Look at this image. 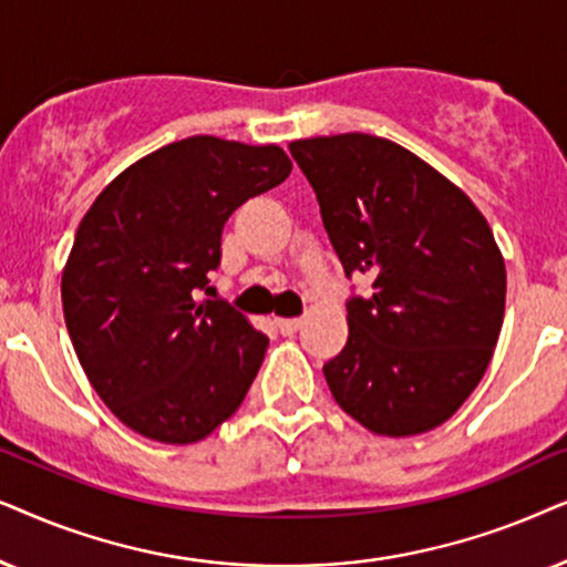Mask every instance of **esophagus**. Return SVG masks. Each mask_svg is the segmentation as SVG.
Wrapping results in <instances>:
<instances>
[{
    "instance_id": "esophagus-1",
    "label": "esophagus",
    "mask_w": 567,
    "mask_h": 567,
    "mask_svg": "<svg viewBox=\"0 0 567 567\" xmlns=\"http://www.w3.org/2000/svg\"><path fill=\"white\" fill-rule=\"evenodd\" d=\"M300 327H303V319H277V329L282 334H296Z\"/></svg>"
}]
</instances>
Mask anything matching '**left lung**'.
<instances>
[{
  "mask_svg": "<svg viewBox=\"0 0 567 567\" xmlns=\"http://www.w3.org/2000/svg\"><path fill=\"white\" fill-rule=\"evenodd\" d=\"M323 228L373 296L347 306L344 350L323 365L337 404L375 435L443 425L485 375L505 313V261L462 188L396 142H290Z\"/></svg>",
  "mask_w": 567,
  "mask_h": 567,
  "instance_id": "obj_1",
  "label": "left lung"
}]
</instances>
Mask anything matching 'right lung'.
Wrapping results in <instances>:
<instances>
[{"label":"right lung","mask_w":567,"mask_h":567,"mask_svg":"<svg viewBox=\"0 0 567 567\" xmlns=\"http://www.w3.org/2000/svg\"><path fill=\"white\" fill-rule=\"evenodd\" d=\"M277 145L171 142L121 171L82 217L62 306L82 371L134 433L205 441L238 410L269 339L223 300H196L228 217L290 176Z\"/></svg>","instance_id":"right-lung-1"}]
</instances>
